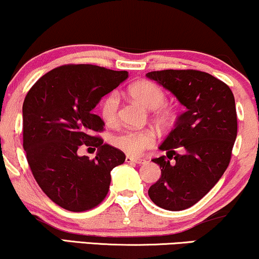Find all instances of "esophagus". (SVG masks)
Segmentation results:
<instances>
[{"mask_svg":"<svg viewBox=\"0 0 259 259\" xmlns=\"http://www.w3.org/2000/svg\"><path fill=\"white\" fill-rule=\"evenodd\" d=\"M125 161L126 163H135V164H143L145 163V159H142V158H134V157H129V155H126L125 157Z\"/></svg>","mask_w":259,"mask_h":259,"instance_id":"34e87169","label":"esophagus"}]
</instances>
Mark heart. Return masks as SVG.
<instances>
[{"instance_id": "1", "label": "heart", "mask_w": 259, "mask_h": 259, "mask_svg": "<svg viewBox=\"0 0 259 259\" xmlns=\"http://www.w3.org/2000/svg\"><path fill=\"white\" fill-rule=\"evenodd\" d=\"M127 94L146 110L152 111V119L159 127H166L172 124L175 112L172 108L165 106L166 94L157 83L142 79L133 83L127 89ZM119 113V96L117 93H111L102 101L101 116L108 125H113L118 120ZM114 147L129 155H139L143 149L152 147L154 143V135L149 130L140 132H123L114 135L111 140Z\"/></svg>"}]
</instances>
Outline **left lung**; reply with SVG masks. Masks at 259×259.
<instances>
[{"mask_svg":"<svg viewBox=\"0 0 259 259\" xmlns=\"http://www.w3.org/2000/svg\"><path fill=\"white\" fill-rule=\"evenodd\" d=\"M146 77L186 107L159 146L166 157L153 159L161 176L148 195L165 210H186L206 195L228 167L238 133L234 95L222 80L197 70L153 71Z\"/></svg>","mask_w":259,"mask_h":259,"instance_id":"8db88e82","label":"left lung"}]
</instances>
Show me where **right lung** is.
Instances as JSON below:
<instances>
[{"instance_id":"1","label":"right lung","mask_w":259,"mask_h":259,"mask_svg":"<svg viewBox=\"0 0 259 259\" xmlns=\"http://www.w3.org/2000/svg\"><path fill=\"white\" fill-rule=\"evenodd\" d=\"M126 71L96 65H65L49 71L29 90L23 105V140L32 175L47 197L80 212L104 200L111 171L125 160L119 149L94 136L105 123L93 113L102 96L125 80ZM98 148L90 161L80 147Z\"/></svg>"}]
</instances>
